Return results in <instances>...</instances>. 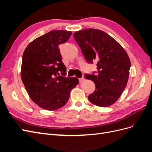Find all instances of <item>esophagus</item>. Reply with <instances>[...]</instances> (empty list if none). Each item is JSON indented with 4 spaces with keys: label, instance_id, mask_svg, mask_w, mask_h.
Here are the masks:
<instances>
[{
    "label": "esophagus",
    "instance_id": "obj_1",
    "mask_svg": "<svg viewBox=\"0 0 152 152\" xmlns=\"http://www.w3.org/2000/svg\"><path fill=\"white\" fill-rule=\"evenodd\" d=\"M84 79H85L84 77H81V78H80V79H79V82H82L83 80H84Z\"/></svg>",
    "mask_w": 152,
    "mask_h": 152
}]
</instances>
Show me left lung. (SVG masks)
<instances>
[{
    "mask_svg": "<svg viewBox=\"0 0 152 152\" xmlns=\"http://www.w3.org/2000/svg\"><path fill=\"white\" fill-rule=\"evenodd\" d=\"M73 37L87 61L97 62L98 74L84 75L96 86L95 91L88 96L89 102L98 107H110L126 88L131 67L129 58L121 45L102 30L77 31Z\"/></svg>",
    "mask_w": 152,
    "mask_h": 152,
    "instance_id": "8db88e82",
    "label": "left lung"
}]
</instances>
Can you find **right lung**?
Masks as SVG:
<instances>
[{"label":"right lung","instance_id":"add662e5","mask_svg":"<svg viewBox=\"0 0 152 152\" xmlns=\"http://www.w3.org/2000/svg\"><path fill=\"white\" fill-rule=\"evenodd\" d=\"M71 35L65 30L50 31L31 42L23 54L21 77L27 93L35 104L49 111L65 105L79 84L76 77H65L66 68L59 49Z\"/></svg>","mask_w":152,"mask_h":152}]
</instances>
